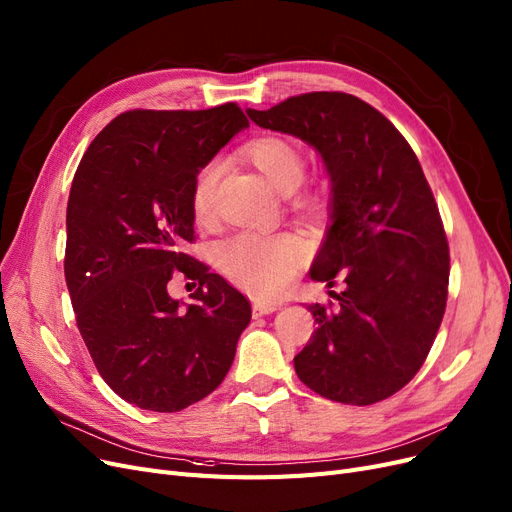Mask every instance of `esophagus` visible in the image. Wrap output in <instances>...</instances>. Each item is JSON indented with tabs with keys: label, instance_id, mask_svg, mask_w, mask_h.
Returning <instances> with one entry per match:
<instances>
[{
	"label": "esophagus",
	"instance_id": "1",
	"mask_svg": "<svg viewBox=\"0 0 512 512\" xmlns=\"http://www.w3.org/2000/svg\"><path fill=\"white\" fill-rule=\"evenodd\" d=\"M280 308V301H261L257 299L253 304V314L255 316H263V314H272Z\"/></svg>",
	"mask_w": 512,
	"mask_h": 512
}]
</instances>
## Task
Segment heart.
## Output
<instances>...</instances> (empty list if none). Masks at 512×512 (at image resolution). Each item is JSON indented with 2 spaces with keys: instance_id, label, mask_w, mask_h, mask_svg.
Instances as JSON below:
<instances>
[{
  "instance_id": "1",
  "label": "heart",
  "mask_w": 512,
  "mask_h": 512,
  "mask_svg": "<svg viewBox=\"0 0 512 512\" xmlns=\"http://www.w3.org/2000/svg\"><path fill=\"white\" fill-rule=\"evenodd\" d=\"M246 156L259 173L280 192H291L304 177L306 158L301 147L280 135H261L242 145ZM221 175L217 160L206 162L194 177L189 192V208L196 223L206 225L215 217V192ZM310 246L295 232L282 234H236L217 244L215 257L223 274L261 297L278 295L306 266Z\"/></svg>"
}]
</instances>
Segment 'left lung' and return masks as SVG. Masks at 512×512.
<instances>
[{"label": "left lung", "mask_w": 512, "mask_h": 512, "mask_svg": "<svg viewBox=\"0 0 512 512\" xmlns=\"http://www.w3.org/2000/svg\"><path fill=\"white\" fill-rule=\"evenodd\" d=\"M246 113L310 143L333 185V223L310 274L346 289L310 306L318 327L293 358L297 377L335 403H380L420 371L447 306L449 244L420 160L354 94L306 92Z\"/></svg>", "instance_id": "8db88e82"}]
</instances>
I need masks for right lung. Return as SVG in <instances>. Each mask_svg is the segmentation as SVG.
Masks as SVG:
<instances>
[{"label": "right lung", "mask_w": 512, "mask_h": 512, "mask_svg": "<svg viewBox=\"0 0 512 512\" xmlns=\"http://www.w3.org/2000/svg\"><path fill=\"white\" fill-rule=\"evenodd\" d=\"M246 126L236 103L124 111L75 170L65 280L94 367L126 403L181 411L232 367L249 299L181 244L194 242L196 173ZM177 275L199 282L185 309L165 289Z\"/></svg>", "instance_id": "1"}]
</instances>
